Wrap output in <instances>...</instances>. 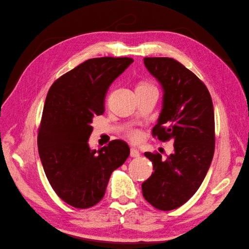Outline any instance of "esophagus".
I'll use <instances>...</instances> for the list:
<instances>
[{
	"instance_id": "esophagus-1",
	"label": "esophagus",
	"mask_w": 249,
	"mask_h": 249,
	"mask_svg": "<svg viewBox=\"0 0 249 249\" xmlns=\"http://www.w3.org/2000/svg\"><path fill=\"white\" fill-rule=\"evenodd\" d=\"M130 156L132 158H138L140 156L139 150H137L136 148H131V152H130Z\"/></svg>"
}]
</instances>
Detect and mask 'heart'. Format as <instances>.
<instances>
[{
	"mask_svg": "<svg viewBox=\"0 0 249 249\" xmlns=\"http://www.w3.org/2000/svg\"><path fill=\"white\" fill-rule=\"evenodd\" d=\"M137 88H155V87L153 85L148 84V83H141V84L138 85ZM125 136L130 141H132L134 143H138L143 138V133H142V131H140L138 129H131L125 133Z\"/></svg>",
	"mask_w": 249,
	"mask_h": 249,
	"instance_id": "heart-1",
	"label": "heart"
}]
</instances>
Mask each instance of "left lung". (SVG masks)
<instances>
[{
	"label": "left lung",
	"mask_w": 249,
	"mask_h": 249,
	"mask_svg": "<svg viewBox=\"0 0 249 249\" xmlns=\"http://www.w3.org/2000/svg\"><path fill=\"white\" fill-rule=\"evenodd\" d=\"M148 71L164 90L163 109L153 136L173 141L175 152L162 159L159 153H145L154 172L143 182V197L158 210L183 206L197 191L215 150V119L207 86L177 60L168 57L143 59Z\"/></svg>",
	"instance_id": "8db88e82"
}]
</instances>
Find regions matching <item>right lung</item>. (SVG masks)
<instances>
[{"label":"right lung","instance_id":"1","mask_svg":"<svg viewBox=\"0 0 249 249\" xmlns=\"http://www.w3.org/2000/svg\"><path fill=\"white\" fill-rule=\"evenodd\" d=\"M133 62L129 57L88 59L51 86L37 136L43 170L58 196L87 209L104 197L112 172L130 155L123 140L91 150L92 118L105 112L109 86Z\"/></svg>","mask_w":249,"mask_h":249}]
</instances>
